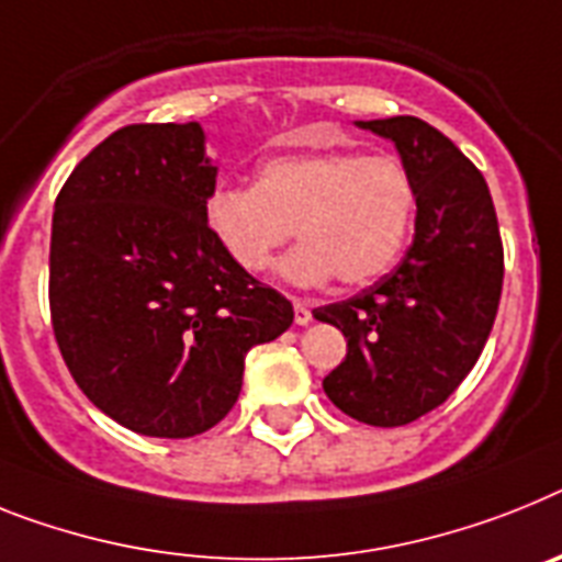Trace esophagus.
Returning a JSON list of instances; mask_svg holds the SVG:
<instances>
[{"label": "esophagus", "mask_w": 562, "mask_h": 562, "mask_svg": "<svg viewBox=\"0 0 562 562\" xmlns=\"http://www.w3.org/2000/svg\"><path fill=\"white\" fill-rule=\"evenodd\" d=\"M294 323L296 325H308L311 323V308L305 300H294Z\"/></svg>", "instance_id": "obj_1"}]
</instances>
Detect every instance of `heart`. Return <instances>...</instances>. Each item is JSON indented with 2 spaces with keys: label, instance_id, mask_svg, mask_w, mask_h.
Segmentation results:
<instances>
[{
  "label": "heart",
  "instance_id": "obj_1",
  "mask_svg": "<svg viewBox=\"0 0 562 562\" xmlns=\"http://www.w3.org/2000/svg\"><path fill=\"white\" fill-rule=\"evenodd\" d=\"M414 173L397 157L362 150L285 154L259 165L254 186L220 182L205 196V225L243 271H266L277 248L294 285H369L397 266L417 220Z\"/></svg>",
  "mask_w": 562,
  "mask_h": 562
}]
</instances>
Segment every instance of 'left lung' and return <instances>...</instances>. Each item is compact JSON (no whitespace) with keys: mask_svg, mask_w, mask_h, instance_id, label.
Masks as SVG:
<instances>
[{"mask_svg":"<svg viewBox=\"0 0 562 562\" xmlns=\"http://www.w3.org/2000/svg\"><path fill=\"white\" fill-rule=\"evenodd\" d=\"M397 145L419 205L403 262L351 300L314 308L348 342L323 380L339 412L394 428L442 405L465 380L497 317L503 239L483 173L417 116L357 122Z\"/></svg>","mask_w":562,"mask_h":562,"instance_id":"obj_1","label":"left lung"}]
</instances>
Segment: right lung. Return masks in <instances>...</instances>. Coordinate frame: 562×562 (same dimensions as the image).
Wrapping results in <instances>:
<instances>
[{
    "label": "right lung",
    "mask_w": 562,
    "mask_h": 562,
    "mask_svg": "<svg viewBox=\"0 0 562 562\" xmlns=\"http://www.w3.org/2000/svg\"><path fill=\"white\" fill-rule=\"evenodd\" d=\"M211 188L200 122H150L113 131L56 196V342L85 397L145 437L216 426L239 397L245 353L294 323L289 300L211 237Z\"/></svg>",
    "instance_id": "obj_1"
}]
</instances>
